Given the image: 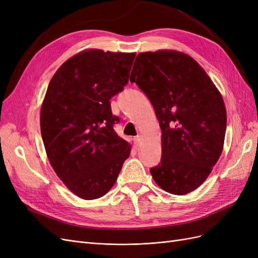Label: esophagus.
Returning a JSON list of instances; mask_svg holds the SVG:
<instances>
[{
	"label": "esophagus",
	"mask_w": 258,
	"mask_h": 258,
	"mask_svg": "<svg viewBox=\"0 0 258 258\" xmlns=\"http://www.w3.org/2000/svg\"><path fill=\"white\" fill-rule=\"evenodd\" d=\"M140 143H141V137H140V136L135 137V144H136V146H139Z\"/></svg>",
	"instance_id": "34e87169"
}]
</instances>
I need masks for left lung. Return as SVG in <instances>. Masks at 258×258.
<instances>
[{
	"label": "left lung",
	"instance_id": "8db88e82",
	"mask_svg": "<svg viewBox=\"0 0 258 258\" xmlns=\"http://www.w3.org/2000/svg\"><path fill=\"white\" fill-rule=\"evenodd\" d=\"M130 82L150 99L161 128L154 181L179 196L198 188L223 151L227 116L220 91L196 60L176 50L139 53Z\"/></svg>",
	"mask_w": 258,
	"mask_h": 258
}]
</instances>
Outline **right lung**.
<instances>
[{"instance_id": "obj_1", "label": "right lung", "mask_w": 258, "mask_h": 258, "mask_svg": "<svg viewBox=\"0 0 258 258\" xmlns=\"http://www.w3.org/2000/svg\"><path fill=\"white\" fill-rule=\"evenodd\" d=\"M135 52L89 49L54 73L41 108V134L54 172L76 196L92 200L115 184L131 145L117 136L110 100L122 91Z\"/></svg>"}]
</instances>
